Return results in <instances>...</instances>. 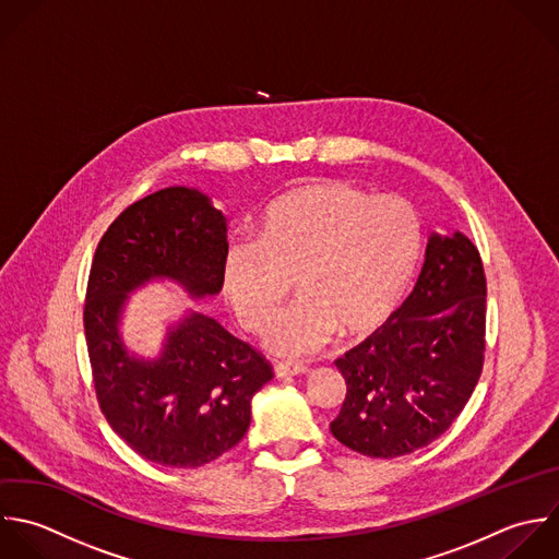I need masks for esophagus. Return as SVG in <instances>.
<instances>
[{
	"label": "esophagus",
	"mask_w": 559,
	"mask_h": 559,
	"mask_svg": "<svg viewBox=\"0 0 559 559\" xmlns=\"http://www.w3.org/2000/svg\"><path fill=\"white\" fill-rule=\"evenodd\" d=\"M309 368L302 366V364H287V361H278L274 366V374L281 379V377H298V374H305Z\"/></svg>",
	"instance_id": "esophagus-1"
}]
</instances>
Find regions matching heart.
<instances>
[{"instance_id": "obj_1", "label": "heart", "mask_w": 559, "mask_h": 559, "mask_svg": "<svg viewBox=\"0 0 559 559\" xmlns=\"http://www.w3.org/2000/svg\"><path fill=\"white\" fill-rule=\"evenodd\" d=\"M420 252V222L399 195H368L318 180L272 200L257 241H235L222 259V292L237 322L263 333L292 292L300 300L265 335L274 355L305 357L335 333L377 326L401 298Z\"/></svg>"}]
</instances>
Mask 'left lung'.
I'll list each match as a JSON object with an SVG mask.
<instances>
[{
    "instance_id": "obj_1",
    "label": "left lung",
    "mask_w": 559,
    "mask_h": 559,
    "mask_svg": "<svg viewBox=\"0 0 559 559\" xmlns=\"http://www.w3.org/2000/svg\"><path fill=\"white\" fill-rule=\"evenodd\" d=\"M486 274L475 243L431 233L414 292L366 342L335 361L346 399L331 433L392 460L440 438L484 370Z\"/></svg>"
}]
</instances>
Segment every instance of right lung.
<instances>
[{
    "label": "right lung",
    "mask_w": 559,
    "mask_h": 559,
    "mask_svg": "<svg viewBox=\"0 0 559 559\" xmlns=\"http://www.w3.org/2000/svg\"><path fill=\"white\" fill-rule=\"evenodd\" d=\"M226 248V217L189 187L130 204L97 243L84 302L95 394L112 431L147 462L198 468L230 451L274 377L261 353L198 311L167 329L156 359L130 355L121 340L128 296L152 281L191 298L219 294Z\"/></svg>",
    "instance_id": "add662e5"
}]
</instances>
